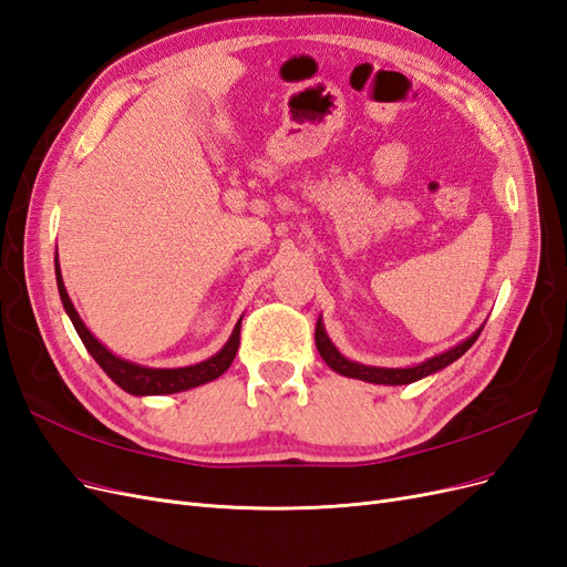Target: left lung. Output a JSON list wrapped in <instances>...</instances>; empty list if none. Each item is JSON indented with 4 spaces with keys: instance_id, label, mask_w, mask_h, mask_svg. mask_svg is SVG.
Returning <instances> with one entry per match:
<instances>
[{
    "instance_id": "8db88e82",
    "label": "left lung",
    "mask_w": 567,
    "mask_h": 567,
    "mask_svg": "<svg viewBox=\"0 0 567 567\" xmlns=\"http://www.w3.org/2000/svg\"><path fill=\"white\" fill-rule=\"evenodd\" d=\"M483 331V329H480ZM480 331H475L468 340H463L461 346L442 352L433 359H427V362L419 364V367H411V369H379V367H364V364H354L350 359L342 357L336 348L333 342L329 340V336L323 333V326L321 321H317V331H315V342H317V350L321 354V359L326 364H329L336 373L340 375H348V379H359V381H367V383H383V385H406V383H414L427 373H435L440 369H444L447 364L456 362V359L466 352L473 342L477 340Z\"/></svg>"
}]
</instances>
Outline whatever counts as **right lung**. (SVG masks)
Wrapping results in <instances>:
<instances>
[{
    "instance_id": "1",
    "label": "right lung",
    "mask_w": 567,
    "mask_h": 567,
    "mask_svg": "<svg viewBox=\"0 0 567 567\" xmlns=\"http://www.w3.org/2000/svg\"><path fill=\"white\" fill-rule=\"evenodd\" d=\"M56 284H59L61 302L65 307L68 317H71L78 336L82 338L84 348H87V352L96 359V364L109 373V379L115 381L130 394H173V392H182V390L196 388L203 383H210V381L219 379V375L231 367L234 357L238 352V342H241V321L234 326V333L227 340V346L221 348L215 357L205 359V362H200V364L184 367V369H148V367L125 362V359L111 354L87 329H84V323L78 317L71 298H68V293H65L59 260H56Z\"/></svg>"
}]
</instances>
